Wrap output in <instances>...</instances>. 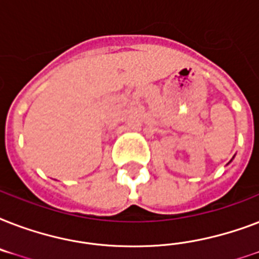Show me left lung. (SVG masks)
Segmentation results:
<instances>
[{
	"instance_id": "8db88e82",
	"label": "left lung",
	"mask_w": 259,
	"mask_h": 259,
	"mask_svg": "<svg viewBox=\"0 0 259 259\" xmlns=\"http://www.w3.org/2000/svg\"><path fill=\"white\" fill-rule=\"evenodd\" d=\"M233 158H234V157H233ZM231 161H233V160H231Z\"/></svg>"
}]
</instances>
